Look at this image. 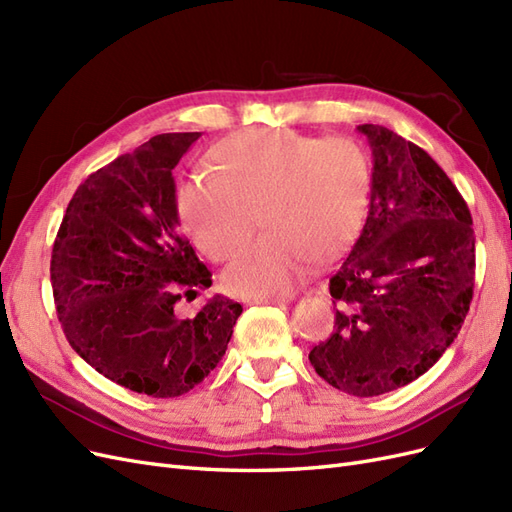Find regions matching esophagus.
<instances>
[{"label":"esophagus","instance_id":"esophagus-1","mask_svg":"<svg viewBox=\"0 0 512 512\" xmlns=\"http://www.w3.org/2000/svg\"><path fill=\"white\" fill-rule=\"evenodd\" d=\"M288 299H284V297H265V299H252V301H247L250 305H282V303H286Z\"/></svg>","mask_w":512,"mask_h":512}]
</instances>
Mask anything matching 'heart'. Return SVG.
<instances>
[{"mask_svg":"<svg viewBox=\"0 0 512 512\" xmlns=\"http://www.w3.org/2000/svg\"><path fill=\"white\" fill-rule=\"evenodd\" d=\"M213 177L179 183L177 209L198 250L226 260L250 241L258 211L269 232L224 271L243 299L288 294L318 258H335L361 228L369 173L344 138L314 141L294 132L250 130L211 151Z\"/></svg>","mask_w":512,"mask_h":512,"instance_id":"b5f03b06","label":"heart"}]
</instances>
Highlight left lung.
I'll list each match as a JSON object with an SVG mask.
<instances>
[{"instance_id": "obj_1", "label": "left lung", "mask_w": 512, "mask_h": 512, "mask_svg": "<svg viewBox=\"0 0 512 512\" xmlns=\"http://www.w3.org/2000/svg\"><path fill=\"white\" fill-rule=\"evenodd\" d=\"M361 237L331 277L335 329L309 352L335 389L376 397L406 386L455 342L474 288L472 215L427 151L374 123Z\"/></svg>"}]
</instances>
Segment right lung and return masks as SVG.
<instances>
[{"mask_svg":"<svg viewBox=\"0 0 512 512\" xmlns=\"http://www.w3.org/2000/svg\"><path fill=\"white\" fill-rule=\"evenodd\" d=\"M200 132L158 134L74 192L51 258L57 316L74 352L134 393L179 397L222 361L243 307L215 294L194 318L177 301L211 286L179 232L173 170Z\"/></svg>","mask_w":512,"mask_h":512,"instance_id":"right-lung-1","label":"right lung"}]
</instances>
